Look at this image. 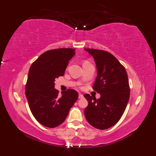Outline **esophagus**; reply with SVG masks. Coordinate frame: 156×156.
I'll return each mask as SVG.
<instances>
[{
	"instance_id": "1",
	"label": "esophagus",
	"mask_w": 156,
	"mask_h": 156,
	"mask_svg": "<svg viewBox=\"0 0 156 156\" xmlns=\"http://www.w3.org/2000/svg\"><path fill=\"white\" fill-rule=\"evenodd\" d=\"M84 98V96H83V94H79V99H82V98Z\"/></svg>"
}]
</instances>
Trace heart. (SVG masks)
I'll list each match as a JSON object with an SVG mask.
<instances>
[{
	"label": "heart",
	"mask_w": 156,
	"mask_h": 156,
	"mask_svg": "<svg viewBox=\"0 0 156 156\" xmlns=\"http://www.w3.org/2000/svg\"><path fill=\"white\" fill-rule=\"evenodd\" d=\"M89 64V62H88V61H84L83 64Z\"/></svg>",
	"instance_id": "heart-1"
}]
</instances>
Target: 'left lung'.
I'll return each instance as SVG.
<instances>
[{"instance_id": "obj_1", "label": "left lung", "mask_w": 156, "mask_h": 156, "mask_svg": "<svg viewBox=\"0 0 156 156\" xmlns=\"http://www.w3.org/2000/svg\"><path fill=\"white\" fill-rule=\"evenodd\" d=\"M94 58L97 68V77L92 88L100 94V98L86 94L88 101L84 116L95 128L106 129L115 125L123 115L128 103L130 88L124 66L107 51L84 49Z\"/></svg>"}]
</instances>
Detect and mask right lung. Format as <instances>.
<instances>
[{
  "label": "right lung",
  "instance_id": "right-lung-1",
  "mask_svg": "<svg viewBox=\"0 0 156 156\" xmlns=\"http://www.w3.org/2000/svg\"><path fill=\"white\" fill-rule=\"evenodd\" d=\"M75 49H52L41 54L30 68L25 94L32 114L45 127L53 128L66 119L70 108L76 102L78 93L68 89L58 96L55 88V79L63 76Z\"/></svg>",
  "mask_w": 156,
  "mask_h": 156
}]
</instances>
